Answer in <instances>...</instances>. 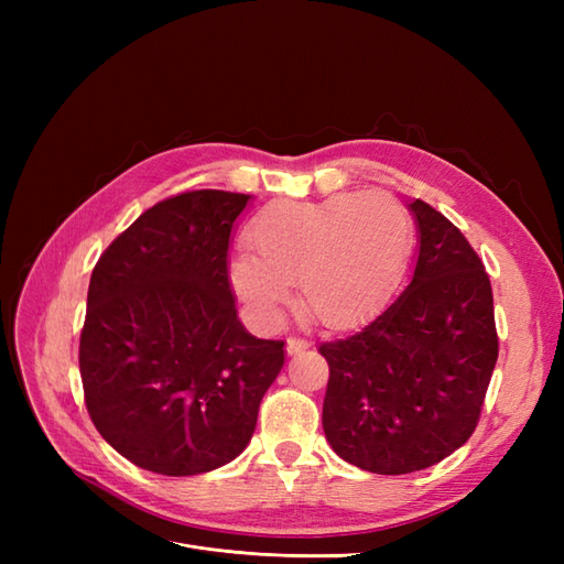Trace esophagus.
<instances>
[{
  "label": "esophagus",
  "mask_w": 564,
  "mask_h": 564,
  "mask_svg": "<svg viewBox=\"0 0 564 564\" xmlns=\"http://www.w3.org/2000/svg\"><path fill=\"white\" fill-rule=\"evenodd\" d=\"M311 348V344L305 338H286V352L289 355H299V352H303V350H308Z\"/></svg>",
  "instance_id": "1"
}]
</instances>
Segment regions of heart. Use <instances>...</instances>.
<instances>
[{"label": "heart", "instance_id": "b5f03b06", "mask_svg": "<svg viewBox=\"0 0 564 564\" xmlns=\"http://www.w3.org/2000/svg\"><path fill=\"white\" fill-rule=\"evenodd\" d=\"M412 216L386 193L280 199L247 228L251 256L230 263V284L263 324L278 322L299 284L303 308L329 329L377 315L412 253Z\"/></svg>", "mask_w": 564, "mask_h": 564}]
</instances>
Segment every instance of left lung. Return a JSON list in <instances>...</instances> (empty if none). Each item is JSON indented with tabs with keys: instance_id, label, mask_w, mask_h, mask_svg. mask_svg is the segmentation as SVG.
<instances>
[{
	"instance_id": "8db88e82",
	"label": "left lung",
	"mask_w": 564,
	"mask_h": 564,
	"mask_svg": "<svg viewBox=\"0 0 564 564\" xmlns=\"http://www.w3.org/2000/svg\"><path fill=\"white\" fill-rule=\"evenodd\" d=\"M406 207L419 230L412 282L367 327L319 346L324 435L340 458L379 475L423 470L466 445L499 357L480 256L431 204Z\"/></svg>"
}]
</instances>
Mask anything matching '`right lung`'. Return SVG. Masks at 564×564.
I'll use <instances>...</instances> for the list:
<instances>
[{
	"label": "right lung",
	"mask_w": 564,
	"mask_h": 564,
	"mask_svg": "<svg viewBox=\"0 0 564 564\" xmlns=\"http://www.w3.org/2000/svg\"><path fill=\"white\" fill-rule=\"evenodd\" d=\"M251 195L158 202L100 256L79 338L96 431L139 468L199 475L240 456L284 365V340L237 317L228 247Z\"/></svg>",
	"instance_id": "right-lung-1"
}]
</instances>
